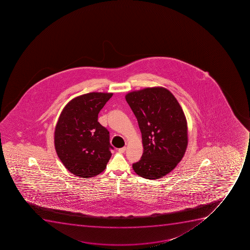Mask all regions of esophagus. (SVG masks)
<instances>
[{"instance_id": "obj_1", "label": "esophagus", "mask_w": 250, "mask_h": 250, "mask_svg": "<svg viewBox=\"0 0 250 250\" xmlns=\"http://www.w3.org/2000/svg\"><path fill=\"white\" fill-rule=\"evenodd\" d=\"M126 151V147L125 146H124V147H121V148L119 149L118 151L120 153H124L125 151Z\"/></svg>"}]
</instances>
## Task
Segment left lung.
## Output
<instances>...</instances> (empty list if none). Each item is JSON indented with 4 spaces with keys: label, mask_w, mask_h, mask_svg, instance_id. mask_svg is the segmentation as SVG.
Segmentation results:
<instances>
[{
    "label": "left lung",
    "mask_w": 250,
    "mask_h": 250,
    "mask_svg": "<svg viewBox=\"0 0 250 250\" xmlns=\"http://www.w3.org/2000/svg\"><path fill=\"white\" fill-rule=\"evenodd\" d=\"M125 99L136 116L144 153L133 165L142 178L167 175L183 159L188 147V122L178 100L164 87L129 92Z\"/></svg>",
    "instance_id": "1"
}]
</instances>
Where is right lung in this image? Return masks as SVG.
I'll list each match as a JSON object with an SVG mask.
<instances>
[{
	"mask_svg": "<svg viewBox=\"0 0 250 250\" xmlns=\"http://www.w3.org/2000/svg\"><path fill=\"white\" fill-rule=\"evenodd\" d=\"M113 95L92 92L76 97L62 109L55 130L58 156L70 173L89 178L101 173L111 158L109 132L98 121Z\"/></svg>",
	"mask_w": 250,
	"mask_h": 250,
	"instance_id": "1",
	"label": "right lung"
}]
</instances>
